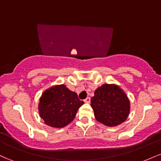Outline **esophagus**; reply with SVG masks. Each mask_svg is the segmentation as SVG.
<instances>
[{
  "mask_svg": "<svg viewBox=\"0 0 161 161\" xmlns=\"http://www.w3.org/2000/svg\"><path fill=\"white\" fill-rule=\"evenodd\" d=\"M90 101H91V100H90V97H88L84 100V102L85 103H90Z\"/></svg>",
  "mask_w": 161,
  "mask_h": 161,
  "instance_id": "34e87169",
  "label": "esophagus"
}]
</instances>
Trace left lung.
Returning <instances> with one entry per match:
<instances>
[{"label":"left lung","instance_id":"obj_1","mask_svg":"<svg viewBox=\"0 0 161 161\" xmlns=\"http://www.w3.org/2000/svg\"><path fill=\"white\" fill-rule=\"evenodd\" d=\"M91 106L97 121L108 126H116L126 119L129 101L125 92L114 85L104 84L95 90Z\"/></svg>","mask_w":161,"mask_h":161}]
</instances>
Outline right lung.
<instances>
[{
    "instance_id": "1",
    "label": "right lung",
    "mask_w": 161,
    "mask_h": 161,
    "mask_svg": "<svg viewBox=\"0 0 161 161\" xmlns=\"http://www.w3.org/2000/svg\"><path fill=\"white\" fill-rule=\"evenodd\" d=\"M83 104L76 93L70 91L64 85H60L42 94L38 110L45 124L62 128L73 120L77 110Z\"/></svg>"
}]
</instances>
